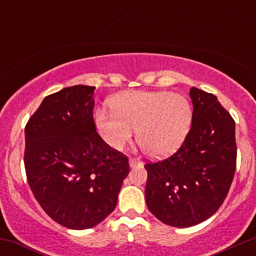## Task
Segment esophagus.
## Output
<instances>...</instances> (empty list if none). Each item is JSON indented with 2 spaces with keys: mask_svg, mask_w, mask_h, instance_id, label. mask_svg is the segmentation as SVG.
Wrapping results in <instances>:
<instances>
[{
  "mask_svg": "<svg viewBox=\"0 0 256 256\" xmlns=\"http://www.w3.org/2000/svg\"><path fill=\"white\" fill-rule=\"evenodd\" d=\"M128 164H130L131 167H136V166H138V165H140V161L138 160V158H130V160H128Z\"/></svg>",
  "mask_w": 256,
  "mask_h": 256,
  "instance_id": "obj_1",
  "label": "esophagus"
}]
</instances>
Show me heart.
<instances>
[{"label": "heart", "instance_id": "obj_1", "mask_svg": "<svg viewBox=\"0 0 256 256\" xmlns=\"http://www.w3.org/2000/svg\"><path fill=\"white\" fill-rule=\"evenodd\" d=\"M113 110L95 112L104 142L122 150L136 130L137 142L152 158H164L182 144L192 118L186 96L170 91H126L112 101Z\"/></svg>", "mask_w": 256, "mask_h": 256}]
</instances>
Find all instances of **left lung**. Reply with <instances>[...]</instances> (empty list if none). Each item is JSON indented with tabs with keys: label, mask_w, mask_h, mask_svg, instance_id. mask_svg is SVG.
I'll return each instance as SVG.
<instances>
[{
	"label": "left lung",
	"mask_w": 256,
	"mask_h": 256,
	"mask_svg": "<svg viewBox=\"0 0 256 256\" xmlns=\"http://www.w3.org/2000/svg\"><path fill=\"white\" fill-rule=\"evenodd\" d=\"M192 128L180 148L146 164V202L164 224L189 228L212 216L230 190L236 171L234 122L213 94L190 89Z\"/></svg>",
	"instance_id": "obj_1"
}]
</instances>
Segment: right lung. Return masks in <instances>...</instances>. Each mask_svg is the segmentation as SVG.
I'll list each match as a JSON object with an SVG mask.
<instances>
[{
	"mask_svg": "<svg viewBox=\"0 0 256 256\" xmlns=\"http://www.w3.org/2000/svg\"><path fill=\"white\" fill-rule=\"evenodd\" d=\"M95 86L74 85L43 100L25 128L24 164L34 196L52 220L84 230L113 212L128 158L96 132Z\"/></svg>",
	"mask_w": 256,
	"mask_h": 256,
	"instance_id": "right-lung-1",
	"label": "right lung"
}]
</instances>
